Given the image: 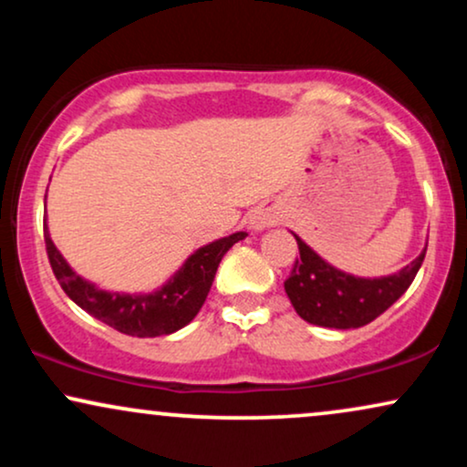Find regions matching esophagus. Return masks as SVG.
Returning a JSON list of instances; mask_svg holds the SVG:
<instances>
[{
	"mask_svg": "<svg viewBox=\"0 0 467 467\" xmlns=\"http://www.w3.org/2000/svg\"><path fill=\"white\" fill-rule=\"evenodd\" d=\"M248 223H250L252 230H256V233H259V230H265V228L275 226V223H276V215H275V213L264 211V208H259V211L252 213L250 219H248Z\"/></svg>",
	"mask_w": 467,
	"mask_h": 467,
	"instance_id": "obj_1",
	"label": "esophagus"
}]
</instances>
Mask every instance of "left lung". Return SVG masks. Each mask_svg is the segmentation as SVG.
I'll use <instances>...</instances> for the list:
<instances>
[{
    "label": "left lung",
    "instance_id": "1",
    "mask_svg": "<svg viewBox=\"0 0 467 467\" xmlns=\"http://www.w3.org/2000/svg\"><path fill=\"white\" fill-rule=\"evenodd\" d=\"M301 259L285 281L287 298L307 323L329 329H358L368 325L409 289L423 264L426 248L409 265L389 276H353L327 264L318 252L294 234Z\"/></svg>",
    "mask_w": 467,
    "mask_h": 467
}]
</instances>
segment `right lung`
Wrapping results in <instances>:
<instances>
[{"label": "right lung", "mask_w": 467, "mask_h": 467, "mask_svg": "<svg viewBox=\"0 0 467 467\" xmlns=\"http://www.w3.org/2000/svg\"><path fill=\"white\" fill-rule=\"evenodd\" d=\"M44 234L47 259H50L52 272L61 283L63 292L96 320L114 327L120 334L136 337L169 336L189 325L211 292L223 254L237 241L248 237V233H233L228 237L211 241L192 252L162 287L153 289V292L127 294L107 292L96 283L77 275L52 241L47 219H44Z\"/></svg>", "instance_id": "obj_1"}]
</instances>
